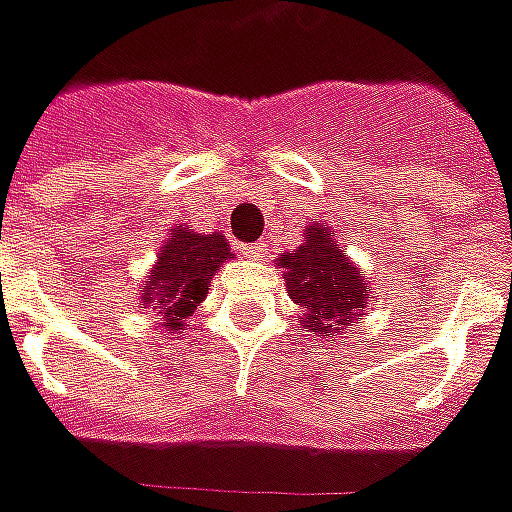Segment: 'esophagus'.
<instances>
[{"mask_svg":"<svg viewBox=\"0 0 512 512\" xmlns=\"http://www.w3.org/2000/svg\"><path fill=\"white\" fill-rule=\"evenodd\" d=\"M244 252H246V257H252V260H260V257L266 255V249H263V246H260V244H252V246H246Z\"/></svg>","mask_w":512,"mask_h":512,"instance_id":"1","label":"esophagus"}]
</instances>
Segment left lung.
I'll return each mask as SVG.
<instances>
[{"instance_id": "8db88e82", "label": "left lung", "mask_w": 512, "mask_h": 512, "mask_svg": "<svg viewBox=\"0 0 512 512\" xmlns=\"http://www.w3.org/2000/svg\"><path fill=\"white\" fill-rule=\"evenodd\" d=\"M277 266L291 302L299 305L302 327L318 338H341L374 302L363 271L346 257L327 224H307L305 244L282 252Z\"/></svg>"}]
</instances>
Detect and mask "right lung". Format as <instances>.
<instances>
[{"label":"right lung","mask_w":512,"mask_h":512,"mask_svg":"<svg viewBox=\"0 0 512 512\" xmlns=\"http://www.w3.org/2000/svg\"><path fill=\"white\" fill-rule=\"evenodd\" d=\"M230 257V244L221 232L205 235L188 224L171 227L141 285V305L160 318L157 324L166 335H177L188 327L185 318L205 302L210 282Z\"/></svg>","instance_id":"add662e5"}]
</instances>
